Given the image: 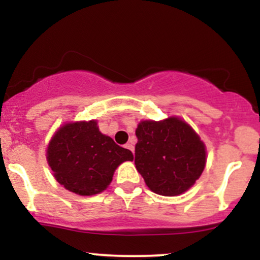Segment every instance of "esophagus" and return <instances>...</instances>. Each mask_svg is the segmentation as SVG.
Instances as JSON below:
<instances>
[{
  "mask_svg": "<svg viewBox=\"0 0 260 260\" xmlns=\"http://www.w3.org/2000/svg\"><path fill=\"white\" fill-rule=\"evenodd\" d=\"M124 148H127L128 150H131V151H132V153L134 154V147H133V144H131V143H127V144L124 145Z\"/></svg>",
  "mask_w": 260,
  "mask_h": 260,
  "instance_id": "1",
  "label": "esophagus"
}]
</instances>
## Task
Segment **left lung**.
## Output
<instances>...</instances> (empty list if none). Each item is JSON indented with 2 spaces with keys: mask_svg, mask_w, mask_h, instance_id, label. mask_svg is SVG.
Wrapping results in <instances>:
<instances>
[{
  "mask_svg": "<svg viewBox=\"0 0 260 260\" xmlns=\"http://www.w3.org/2000/svg\"><path fill=\"white\" fill-rule=\"evenodd\" d=\"M136 168L151 192L180 196L201 177L207 149L186 121L177 116L140 121L136 129Z\"/></svg>",
  "mask_w": 260,
  "mask_h": 260,
  "instance_id": "8db88e82",
  "label": "left lung"
}]
</instances>
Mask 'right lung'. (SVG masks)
<instances>
[{"label":"right lung","mask_w":260,"mask_h":260,"mask_svg":"<svg viewBox=\"0 0 260 260\" xmlns=\"http://www.w3.org/2000/svg\"><path fill=\"white\" fill-rule=\"evenodd\" d=\"M47 164L53 177L66 189L79 196H94L111 183L115 170L132 161V151L103 134L98 121L64 123L47 145Z\"/></svg>","instance_id":"add662e5"}]
</instances>
